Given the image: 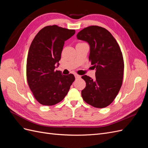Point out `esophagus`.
<instances>
[{
	"label": "esophagus",
	"mask_w": 148,
	"mask_h": 148,
	"mask_svg": "<svg viewBox=\"0 0 148 148\" xmlns=\"http://www.w3.org/2000/svg\"><path fill=\"white\" fill-rule=\"evenodd\" d=\"M75 78H76V79H78V78H81V76L79 75H77V74H75Z\"/></svg>",
	"instance_id": "obj_1"
}]
</instances>
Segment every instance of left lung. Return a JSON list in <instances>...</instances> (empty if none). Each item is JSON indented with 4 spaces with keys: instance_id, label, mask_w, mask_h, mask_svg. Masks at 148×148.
Masks as SVG:
<instances>
[{
    "instance_id": "obj_1",
    "label": "left lung",
    "mask_w": 148,
    "mask_h": 148,
    "mask_svg": "<svg viewBox=\"0 0 148 148\" xmlns=\"http://www.w3.org/2000/svg\"><path fill=\"white\" fill-rule=\"evenodd\" d=\"M77 36L90 46L89 60L96 69L95 79L87 75L82 77L86 82L82 96L87 104L104 108L114 101L122 86L124 71L122 52L113 36L101 26H88L80 31Z\"/></svg>"
}]
</instances>
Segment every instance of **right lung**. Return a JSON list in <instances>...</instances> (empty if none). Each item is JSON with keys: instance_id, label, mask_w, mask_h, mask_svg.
<instances>
[{"instance_id": "obj_1", "label": "right lung", "mask_w": 148, "mask_h": 148, "mask_svg": "<svg viewBox=\"0 0 148 148\" xmlns=\"http://www.w3.org/2000/svg\"><path fill=\"white\" fill-rule=\"evenodd\" d=\"M75 33V29L47 26L39 31L31 44L26 78L35 99L42 105L53 106L62 101L75 81L73 74L64 75L55 70L65 41Z\"/></svg>"}]
</instances>
